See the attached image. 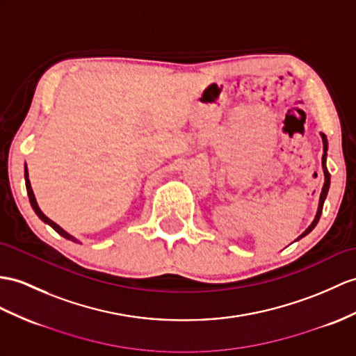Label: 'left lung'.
Returning a JSON list of instances; mask_svg holds the SVG:
<instances>
[{
  "mask_svg": "<svg viewBox=\"0 0 356 356\" xmlns=\"http://www.w3.org/2000/svg\"><path fill=\"white\" fill-rule=\"evenodd\" d=\"M320 136H322V142H323V157H322V166H323V173H325V183H323V188H322V193H320V199H318V208H317V213H316V218L313 220V223L309 225V227L303 231L300 236L298 237V240H300L302 237L308 236V234L313 231L316 228V225L318 223L320 220V216H322V210H323V204H325V199L327 196V192H329V186H331V175H329L327 172V168H326V157H327V138L323 133H320ZM296 240V241H298Z\"/></svg>",
  "mask_w": 356,
  "mask_h": 356,
  "instance_id": "8db88e82",
  "label": "left lung"
}]
</instances>
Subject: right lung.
Segmentation results:
<instances>
[{
  "label": "right lung",
  "instance_id": "1",
  "mask_svg": "<svg viewBox=\"0 0 356 356\" xmlns=\"http://www.w3.org/2000/svg\"><path fill=\"white\" fill-rule=\"evenodd\" d=\"M24 177H25V187H27V195H29V199H30V204H31V207H33V210H34V213H36L38 216H39V219L42 220V222H45L47 225H49L51 228H53L56 232H58L60 236L62 237H65V238H67V240H71V241H75V243H80V240H76L74 236H71V234L69 232H66L62 227H58V225L56 223V222H53L49 218H47L45 214L42 213V210L39 208V205H38V201H36V197H34V193H33V188H31V184H30V179H29V169H27V164H25V168H24Z\"/></svg>",
  "mask_w": 356,
  "mask_h": 356
}]
</instances>
